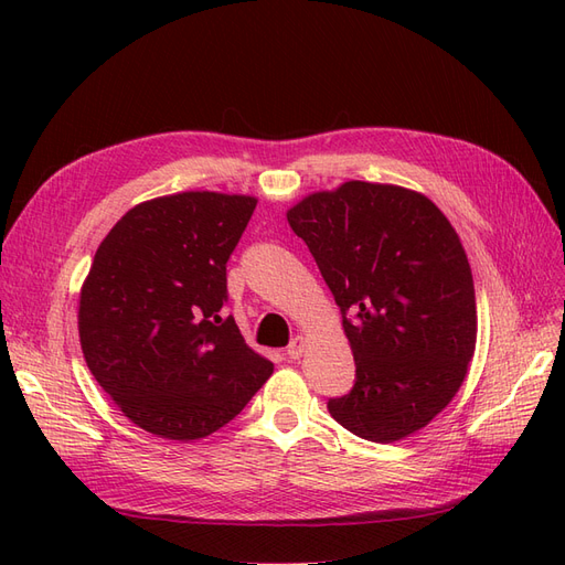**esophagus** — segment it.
Instances as JSON below:
<instances>
[{"mask_svg":"<svg viewBox=\"0 0 565 565\" xmlns=\"http://www.w3.org/2000/svg\"><path fill=\"white\" fill-rule=\"evenodd\" d=\"M303 349H306V339L303 337H295L292 341H289V347H287V358H289V361H299V358L303 355Z\"/></svg>","mask_w":565,"mask_h":565,"instance_id":"34e87169","label":"esophagus"}]
</instances>
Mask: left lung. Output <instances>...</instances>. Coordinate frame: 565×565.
Returning <instances> with one entry per match:
<instances>
[{
  "label": "left lung",
  "instance_id": "left-lung-1",
  "mask_svg": "<svg viewBox=\"0 0 565 565\" xmlns=\"http://www.w3.org/2000/svg\"><path fill=\"white\" fill-rule=\"evenodd\" d=\"M344 318L355 384L330 398L351 434L419 431L465 382L476 349L473 278L450 221L398 185L349 181L287 212Z\"/></svg>",
  "mask_w": 565,
  "mask_h": 565
}]
</instances>
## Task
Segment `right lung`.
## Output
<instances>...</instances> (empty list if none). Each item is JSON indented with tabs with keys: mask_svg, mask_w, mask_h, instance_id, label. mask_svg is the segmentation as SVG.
I'll return each mask as SVG.
<instances>
[{
	"mask_svg": "<svg viewBox=\"0 0 565 565\" xmlns=\"http://www.w3.org/2000/svg\"><path fill=\"white\" fill-rule=\"evenodd\" d=\"M256 200L177 193L136 204L96 249L79 295V344L136 426L169 440L214 434L270 377L233 316L226 264Z\"/></svg>",
	"mask_w": 565,
	"mask_h": 565,
	"instance_id": "right-lung-1",
	"label": "right lung"
}]
</instances>
